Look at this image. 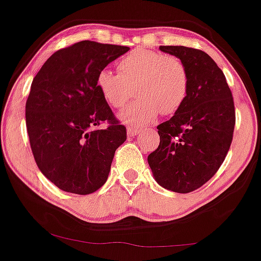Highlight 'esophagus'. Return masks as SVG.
Here are the masks:
<instances>
[{"instance_id":"obj_1","label":"esophagus","mask_w":261,"mask_h":261,"mask_svg":"<svg viewBox=\"0 0 261 261\" xmlns=\"http://www.w3.org/2000/svg\"><path fill=\"white\" fill-rule=\"evenodd\" d=\"M140 133H142V128H136V127H131L128 126L127 127V135L128 136H137Z\"/></svg>"}]
</instances>
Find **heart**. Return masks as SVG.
Instances as JSON below:
<instances>
[{
  "label": "heart",
  "mask_w": 261,
  "mask_h": 261,
  "mask_svg": "<svg viewBox=\"0 0 261 261\" xmlns=\"http://www.w3.org/2000/svg\"><path fill=\"white\" fill-rule=\"evenodd\" d=\"M118 71L100 69L96 87L109 106L121 108L134 86L137 98L119 114L131 127L148 125L161 113L174 114L187 98L190 76L186 65L175 56L137 48L119 61Z\"/></svg>",
  "instance_id": "heart-1"
}]
</instances>
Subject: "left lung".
Listing matches in <instances>:
<instances>
[{"instance_id":"1","label":"left lung","mask_w":261,"mask_h":261,"mask_svg":"<svg viewBox=\"0 0 261 261\" xmlns=\"http://www.w3.org/2000/svg\"><path fill=\"white\" fill-rule=\"evenodd\" d=\"M159 49L184 62L190 87L174 117L156 126L161 142L148 164L161 186L190 193L214 176L225 161L236 124L233 97L222 70L205 52L185 46Z\"/></svg>"}]
</instances>
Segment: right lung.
<instances>
[{
  "label": "right lung",
  "instance_id": "1",
  "mask_svg": "<svg viewBox=\"0 0 261 261\" xmlns=\"http://www.w3.org/2000/svg\"><path fill=\"white\" fill-rule=\"evenodd\" d=\"M130 47L80 41L59 49L34 77L25 120L34 158L65 192L90 194L106 184L126 127L96 87L100 69ZM107 121L109 126H97Z\"/></svg>",
  "mask_w": 261,
  "mask_h": 261
}]
</instances>
